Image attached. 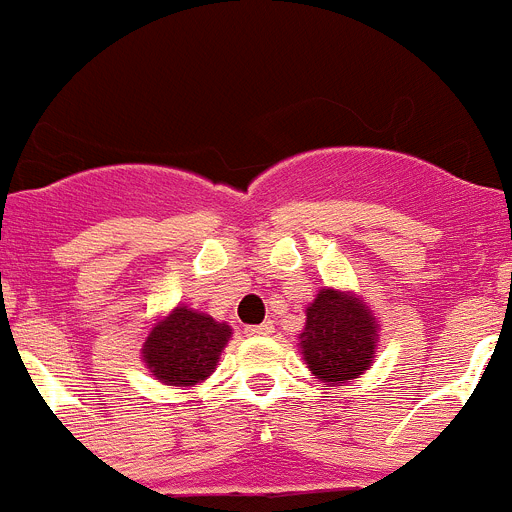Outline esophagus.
Wrapping results in <instances>:
<instances>
[{
	"instance_id": "34e87169",
	"label": "esophagus",
	"mask_w": 512,
	"mask_h": 512,
	"mask_svg": "<svg viewBox=\"0 0 512 512\" xmlns=\"http://www.w3.org/2000/svg\"><path fill=\"white\" fill-rule=\"evenodd\" d=\"M248 336H271L274 333V323H261V325H248Z\"/></svg>"
}]
</instances>
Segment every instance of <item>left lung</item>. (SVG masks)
Listing matches in <instances>:
<instances>
[{"instance_id":"1","label":"left lung","mask_w":512,"mask_h":512,"mask_svg":"<svg viewBox=\"0 0 512 512\" xmlns=\"http://www.w3.org/2000/svg\"><path fill=\"white\" fill-rule=\"evenodd\" d=\"M305 315V328L297 338L312 377L343 384L374 364L379 325L361 297L323 287Z\"/></svg>"}]
</instances>
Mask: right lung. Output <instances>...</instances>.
Segmentation results:
<instances>
[{
  "label": "right lung",
  "mask_w": 512,
  "mask_h": 512,
  "mask_svg": "<svg viewBox=\"0 0 512 512\" xmlns=\"http://www.w3.org/2000/svg\"><path fill=\"white\" fill-rule=\"evenodd\" d=\"M230 336L233 328L228 323L179 305L153 325L140 354L158 382L194 387L215 372Z\"/></svg>",
  "instance_id": "obj_1"
}]
</instances>
